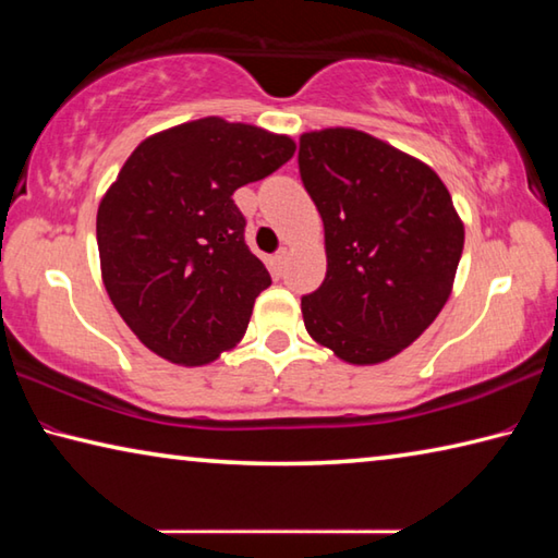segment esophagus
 Masks as SVG:
<instances>
[{
    "label": "esophagus",
    "instance_id": "34e87169",
    "mask_svg": "<svg viewBox=\"0 0 558 558\" xmlns=\"http://www.w3.org/2000/svg\"><path fill=\"white\" fill-rule=\"evenodd\" d=\"M286 260H288V248H280L276 253V263H278V266H282V263H286Z\"/></svg>",
    "mask_w": 558,
    "mask_h": 558
}]
</instances>
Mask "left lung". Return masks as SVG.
I'll use <instances>...</instances> for the list:
<instances>
[{"label": "left lung", "instance_id": "1", "mask_svg": "<svg viewBox=\"0 0 558 558\" xmlns=\"http://www.w3.org/2000/svg\"><path fill=\"white\" fill-rule=\"evenodd\" d=\"M300 177L325 223L327 276L302 298L310 337L349 364H379L438 317L465 229L421 159L366 132H305Z\"/></svg>", "mask_w": 558, "mask_h": 558}]
</instances>
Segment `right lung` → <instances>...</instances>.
<instances>
[{
  "instance_id": "add662e5",
  "label": "right lung",
  "mask_w": 558,
  "mask_h": 558,
  "mask_svg": "<svg viewBox=\"0 0 558 558\" xmlns=\"http://www.w3.org/2000/svg\"><path fill=\"white\" fill-rule=\"evenodd\" d=\"M295 155L288 135L202 118L147 137L98 206L102 282L140 342L209 364L245 335L270 272L245 245L233 192Z\"/></svg>"
}]
</instances>
